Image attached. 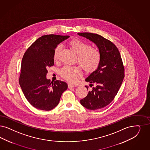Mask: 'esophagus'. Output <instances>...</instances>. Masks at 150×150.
<instances>
[{
    "mask_svg": "<svg viewBox=\"0 0 150 150\" xmlns=\"http://www.w3.org/2000/svg\"><path fill=\"white\" fill-rule=\"evenodd\" d=\"M76 85L75 84H72V83H68V88H75L76 87Z\"/></svg>",
    "mask_w": 150,
    "mask_h": 150,
    "instance_id": "34e87169",
    "label": "esophagus"
}]
</instances>
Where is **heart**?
I'll list each match as a JSON object with an SVG mask.
<instances>
[{
	"mask_svg": "<svg viewBox=\"0 0 150 150\" xmlns=\"http://www.w3.org/2000/svg\"><path fill=\"white\" fill-rule=\"evenodd\" d=\"M69 45L78 54L77 60L85 72L91 73L98 69L101 61V54L98 49L91 47L88 42L78 39L72 40ZM62 49V44H59L55 47L53 55L55 61L59 59ZM60 74L65 80L73 83L82 75L83 71L79 67L65 65L61 69Z\"/></svg>",
	"mask_w": 150,
	"mask_h": 150,
	"instance_id": "b5f03b06",
	"label": "heart"
}]
</instances>
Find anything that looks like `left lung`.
<instances>
[{
    "instance_id": "8db88e82",
    "label": "left lung",
    "mask_w": 150,
    "mask_h": 150,
    "mask_svg": "<svg viewBox=\"0 0 150 150\" xmlns=\"http://www.w3.org/2000/svg\"><path fill=\"white\" fill-rule=\"evenodd\" d=\"M78 34L93 42L101 54L98 69L85 79L92 90L80 103L89 110L102 109L113 101L123 81L125 69L121 57L114 43L103 36L90 33ZM93 85L96 86L93 87ZM85 87L88 90V86Z\"/></svg>"
}]
</instances>
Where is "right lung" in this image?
<instances>
[{
	"instance_id": "1",
	"label": "right lung",
	"mask_w": 150,
	"mask_h": 150,
	"mask_svg": "<svg viewBox=\"0 0 150 150\" xmlns=\"http://www.w3.org/2000/svg\"><path fill=\"white\" fill-rule=\"evenodd\" d=\"M69 36L54 34L40 37L28 48L22 59L19 84L27 100L36 109L49 111L59 103L66 83L47 80V69L54 65V52Z\"/></svg>"
}]
</instances>
